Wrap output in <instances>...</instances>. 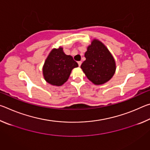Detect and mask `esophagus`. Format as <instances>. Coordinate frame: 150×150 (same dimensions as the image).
Instances as JSON below:
<instances>
[{
    "label": "esophagus",
    "instance_id": "1",
    "mask_svg": "<svg viewBox=\"0 0 150 150\" xmlns=\"http://www.w3.org/2000/svg\"><path fill=\"white\" fill-rule=\"evenodd\" d=\"M77 63H78V65H79V67H80V66L81 65V63H82V62H78Z\"/></svg>",
    "mask_w": 150,
    "mask_h": 150
}]
</instances>
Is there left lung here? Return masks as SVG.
<instances>
[{
    "label": "left lung",
    "mask_w": 150,
    "mask_h": 150,
    "mask_svg": "<svg viewBox=\"0 0 150 150\" xmlns=\"http://www.w3.org/2000/svg\"><path fill=\"white\" fill-rule=\"evenodd\" d=\"M86 60L81 65L83 71L93 84H105L115 75L116 66L112 55L106 45L94 39L85 53Z\"/></svg>",
    "instance_id": "obj_1"
}]
</instances>
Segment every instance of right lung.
<instances>
[{"instance_id":"1","label":"right lung","mask_w":150,"mask_h":150,"mask_svg":"<svg viewBox=\"0 0 150 150\" xmlns=\"http://www.w3.org/2000/svg\"><path fill=\"white\" fill-rule=\"evenodd\" d=\"M77 67L71 55H66L60 46L52 49L48 55L43 65V75L49 84L59 87L68 80L72 69Z\"/></svg>"}]
</instances>
